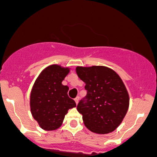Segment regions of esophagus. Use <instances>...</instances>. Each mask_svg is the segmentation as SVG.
Masks as SVG:
<instances>
[{
    "label": "esophagus",
    "instance_id": "34e87169",
    "mask_svg": "<svg viewBox=\"0 0 157 157\" xmlns=\"http://www.w3.org/2000/svg\"><path fill=\"white\" fill-rule=\"evenodd\" d=\"M74 101H75L76 104L78 103V102H79V96H77V97H76L75 99H74Z\"/></svg>",
    "mask_w": 157,
    "mask_h": 157
}]
</instances>
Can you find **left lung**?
Segmentation results:
<instances>
[{
  "label": "left lung",
  "instance_id": "obj_1",
  "mask_svg": "<svg viewBox=\"0 0 157 157\" xmlns=\"http://www.w3.org/2000/svg\"><path fill=\"white\" fill-rule=\"evenodd\" d=\"M76 72L86 83V96L77 106L85 126L97 134L115 131L129 105V96L121 79L113 70L103 66L77 67Z\"/></svg>",
  "mask_w": 157,
  "mask_h": 157
}]
</instances>
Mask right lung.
Here are the masks:
<instances>
[{"instance_id":"1","label":"right lung","mask_w":157,"mask_h":157,"mask_svg":"<svg viewBox=\"0 0 157 157\" xmlns=\"http://www.w3.org/2000/svg\"><path fill=\"white\" fill-rule=\"evenodd\" d=\"M68 73V68L55 64L48 66L41 73L32 90V115L45 131L59 128L67 111L76 107L74 99L67 95L68 86L61 83Z\"/></svg>"}]
</instances>
